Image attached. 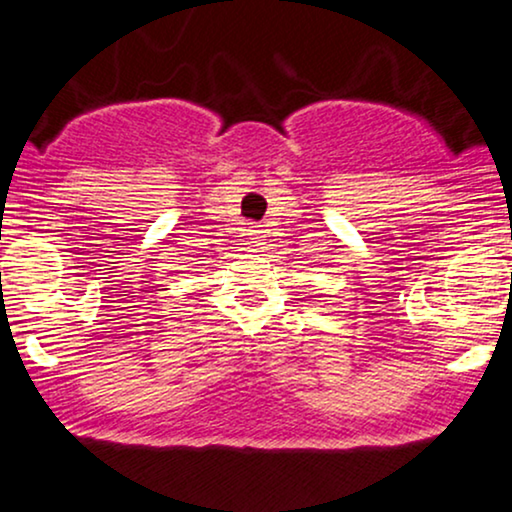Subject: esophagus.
<instances>
[{"mask_svg":"<svg viewBox=\"0 0 512 512\" xmlns=\"http://www.w3.org/2000/svg\"><path fill=\"white\" fill-rule=\"evenodd\" d=\"M248 236H250V243L255 245V248H262L264 241H267V238H264V231L260 229V226H252Z\"/></svg>","mask_w":512,"mask_h":512,"instance_id":"obj_1","label":"esophagus"}]
</instances>
